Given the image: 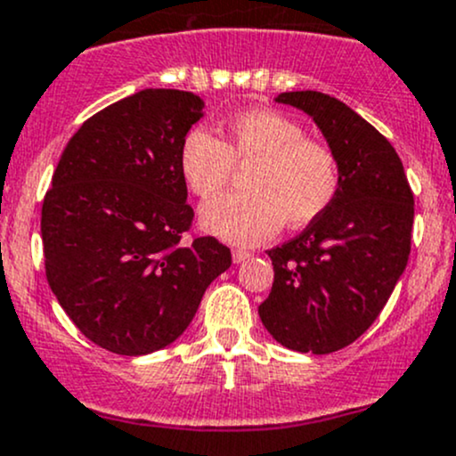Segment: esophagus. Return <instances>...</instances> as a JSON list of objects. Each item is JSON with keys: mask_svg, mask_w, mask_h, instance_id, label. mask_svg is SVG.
<instances>
[{"mask_svg": "<svg viewBox=\"0 0 456 456\" xmlns=\"http://www.w3.org/2000/svg\"><path fill=\"white\" fill-rule=\"evenodd\" d=\"M232 257H233V262H236V265H240V262L248 260V257H251V253H248V251H244V248H233Z\"/></svg>", "mask_w": 456, "mask_h": 456, "instance_id": "esophagus-1", "label": "esophagus"}]
</instances>
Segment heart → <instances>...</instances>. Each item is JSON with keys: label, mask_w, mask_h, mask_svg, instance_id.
<instances>
[{"label": "heart", "mask_w": 456, "mask_h": 456, "mask_svg": "<svg viewBox=\"0 0 456 456\" xmlns=\"http://www.w3.org/2000/svg\"><path fill=\"white\" fill-rule=\"evenodd\" d=\"M236 166L251 167L248 191L208 203L200 227L232 244H257L281 224L304 227L334 203L341 183L338 159L328 143L305 137L299 122L271 109H253L232 122L224 143L205 128L185 135L179 167L199 199L229 188Z\"/></svg>", "instance_id": "obj_1"}]
</instances>
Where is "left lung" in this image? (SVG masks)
I'll return each instance as SVG.
<instances>
[{"label": "left lung", "mask_w": 456, "mask_h": 456, "mask_svg": "<svg viewBox=\"0 0 456 456\" xmlns=\"http://www.w3.org/2000/svg\"><path fill=\"white\" fill-rule=\"evenodd\" d=\"M275 100L314 119L337 155L341 183L319 218L268 251L275 280L257 313L284 347L330 354L367 332L404 273L413 191L389 140L341 100L321 91Z\"/></svg>", "instance_id": "left-lung-1"}]
</instances>
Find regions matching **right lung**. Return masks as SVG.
<instances>
[{"label": "right lung", "instance_id": "obj_1", "mask_svg": "<svg viewBox=\"0 0 456 456\" xmlns=\"http://www.w3.org/2000/svg\"><path fill=\"white\" fill-rule=\"evenodd\" d=\"M200 118L203 100L190 91L143 89L113 102L71 137L43 199L50 289L76 328L113 354L176 341L232 266L216 238L183 240L194 209L179 152Z\"/></svg>", "mask_w": 456, "mask_h": 456}]
</instances>
